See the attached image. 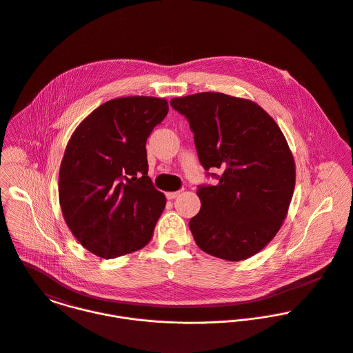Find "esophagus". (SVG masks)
Returning a JSON list of instances; mask_svg holds the SVG:
<instances>
[{"mask_svg": "<svg viewBox=\"0 0 353 353\" xmlns=\"http://www.w3.org/2000/svg\"><path fill=\"white\" fill-rule=\"evenodd\" d=\"M181 193H182V190H179V192H168V193H165V196H167L168 200H174V199H176Z\"/></svg>", "mask_w": 353, "mask_h": 353, "instance_id": "34e87169", "label": "esophagus"}]
</instances>
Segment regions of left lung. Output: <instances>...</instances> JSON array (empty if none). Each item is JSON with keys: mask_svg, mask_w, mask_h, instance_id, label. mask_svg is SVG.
I'll return each instance as SVG.
<instances>
[{"mask_svg": "<svg viewBox=\"0 0 353 353\" xmlns=\"http://www.w3.org/2000/svg\"><path fill=\"white\" fill-rule=\"evenodd\" d=\"M189 120L205 170L221 168L215 186H200V212L189 228L208 254L239 261L260 252L279 232L296 185L288 141L259 104L223 93L171 100Z\"/></svg>", "mask_w": 353, "mask_h": 353, "instance_id": "1", "label": "left lung"}]
</instances>
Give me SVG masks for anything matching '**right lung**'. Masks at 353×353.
<instances>
[{
  "mask_svg": "<svg viewBox=\"0 0 353 353\" xmlns=\"http://www.w3.org/2000/svg\"><path fill=\"white\" fill-rule=\"evenodd\" d=\"M167 114L165 99H115L83 119L67 143L59 171L61 212L99 257L135 252L153 236L165 196L148 176L145 145Z\"/></svg>",
  "mask_w": 353,
  "mask_h": 353,
  "instance_id": "1",
  "label": "right lung"
}]
</instances>
